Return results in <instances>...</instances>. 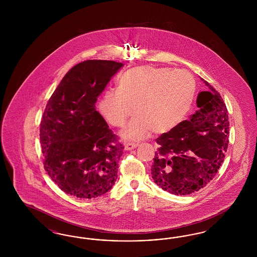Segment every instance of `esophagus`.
Wrapping results in <instances>:
<instances>
[{
  "mask_svg": "<svg viewBox=\"0 0 257 257\" xmlns=\"http://www.w3.org/2000/svg\"><path fill=\"white\" fill-rule=\"evenodd\" d=\"M138 147V144H132V143H127L124 145V149L125 150H132Z\"/></svg>",
  "mask_w": 257,
  "mask_h": 257,
  "instance_id": "34e87169",
  "label": "esophagus"
}]
</instances>
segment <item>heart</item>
<instances>
[{
	"instance_id": "b5f03b06",
	"label": "heart",
	"mask_w": 257,
	"mask_h": 257,
	"mask_svg": "<svg viewBox=\"0 0 257 257\" xmlns=\"http://www.w3.org/2000/svg\"><path fill=\"white\" fill-rule=\"evenodd\" d=\"M196 94L194 77L185 70L142 65L120 76L116 90H107L98 110L113 126H121L136 114L121 132L128 141L146 139L151 132L171 131L183 122Z\"/></svg>"
}]
</instances>
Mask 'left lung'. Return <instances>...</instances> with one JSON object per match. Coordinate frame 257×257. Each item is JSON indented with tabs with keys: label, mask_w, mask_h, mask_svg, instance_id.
<instances>
[{
	"label": "left lung",
	"mask_w": 257,
	"mask_h": 257,
	"mask_svg": "<svg viewBox=\"0 0 257 257\" xmlns=\"http://www.w3.org/2000/svg\"><path fill=\"white\" fill-rule=\"evenodd\" d=\"M208 91L198 93V110L170 132L156 139L151 174L172 195L185 196L205 187L216 175L228 147L229 122L220 93L201 79Z\"/></svg>",
	"instance_id": "1"
}]
</instances>
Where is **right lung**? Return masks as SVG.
<instances>
[{
  "label": "right lung",
  "mask_w": 257,
  "mask_h": 257,
  "mask_svg": "<svg viewBox=\"0 0 257 257\" xmlns=\"http://www.w3.org/2000/svg\"><path fill=\"white\" fill-rule=\"evenodd\" d=\"M123 63L88 60L73 66L49 99L40 123L44 169L64 193L92 198L117 178L123 147L95 109Z\"/></svg>",
  "instance_id": "obj_1"
}]
</instances>
